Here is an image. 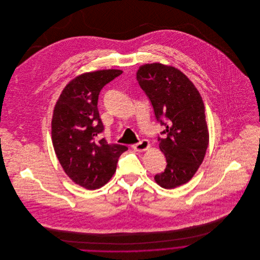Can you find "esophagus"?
<instances>
[{"mask_svg":"<svg viewBox=\"0 0 260 260\" xmlns=\"http://www.w3.org/2000/svg\"><path fill=\"white\" fill-rule=\"evenodd\" d=\"M150 147V143H149L147 140H142L136 144L133 145V149L137 152H142V151H145Z\"/></svg>","mask_w":260,"mask_h":260,"instance_id":"esophagus-1","label":"esophagus"}]
</instances>
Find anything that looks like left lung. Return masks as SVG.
<instances>
[{"instance_id":"8db88e82","label":"left lung","mask_w":260,"mask_h":260,"mask_svg":"<svg viewBox=\"0 0 260 260\" xmlns=\"http://www.w3.org/2000/svg\"><path fill=\"white\" fill-rule=\"evenodd\" d=\"M164 130L158 137L166 157L155 181L165 189L187 183L201 165L209 142L205 108L193 83L180 70L160 63L145 64L136 74Z\"/></svg>"}]
</instances>
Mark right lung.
<instances>
[{
    "mask_svg": "<svg viewBox=\"0 0 260 260\" xmlns=\"http://www.w3.org/2000/svg\"><path fill=\"white\" fill-rule=\"evenodd\" d=\"M122 73L108 69L76 77L66 85L54 108L52 141L57 158L72 181L89 190L111 179L120 155L128 150L99 138L104 130L97 107L100 91Z\"/></svg>",
    "mask_w": 260,
    "mask_h": 260,
    "instance_id": "1",
    "label": "right lung"
}]
</instances>
